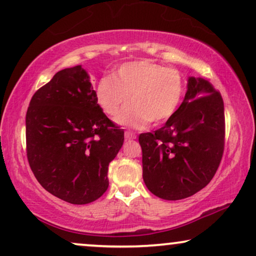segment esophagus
Returning <instances> with one entry per match:
<instances>
[{
    "label": "esophagus",
    "instance_id": "34e87169",
    "mask_svg": "<svg viewBox=\"0 0 256 256\" xmlns=\"http://www.w3.org/2000/svg\"><path fill=\"white\" fill-rule=\"evenodd\" d=\"M125 138L126 140H134V138H136V134L132 131H125Z\"/></svg>",
    "mask_w": 256,
    "mask_h": 256
}]
</instances>
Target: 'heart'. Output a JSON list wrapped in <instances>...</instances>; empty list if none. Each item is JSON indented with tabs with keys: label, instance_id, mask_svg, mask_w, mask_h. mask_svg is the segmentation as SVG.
<instances>
[{
	"label": "heart",
	"instance_id": "b5f03b06",
	"mask_svg": "<svg viewBox=\"0 0 256 256\" xmlns=\"http://www.w3.org/2000/svg\"><path fill=\"white\" fill-rule=\"evenodd\" d=\"M186 92V80L178 70L152 60L128 62L113 75H106L96 88L98 102L110 116H118L130 101L134 104L116 118L120 125L144 128L161 124L176 112Z\"/></svg>",
	"mask_w": 256,
	"mask_h": 256
}]
</instances>
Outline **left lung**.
<instances>
[{
  "mask_svg": "<svg viewBox=\"0 0 256 256\" xmlns=\"http://www.w3.org/2000/svg\"><path fill=\"white\" fill-rule=\"evenodd\" d=\"M222 95L204 78H188L176 112L155 132L140 134L143 180L158 198L180 200L212 180L224 152Z\"/></svg>",
  "mask_w": 256,
  "mask_h": 256,
  "instance_id": "8db88e82",
  "label": "left lung"
}]
</instances>
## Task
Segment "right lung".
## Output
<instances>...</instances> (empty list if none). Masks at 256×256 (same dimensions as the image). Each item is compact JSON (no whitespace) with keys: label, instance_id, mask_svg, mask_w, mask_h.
Instances as JSON below:
<instances>
[{"label":"right lung","instance_id":"1","mask_svg":"<svg viewBox=\"0 0 256 256\" xmlns=\"http://www.w3.org/2000/svg\"><path fill=\"white\" fill-rule=\"evenodd\" d=\"M122 143L124 130L102 112L81 66L58 72L30 98L27 160L38 182L64 202L83 205L100 198Z\"/></svg>","mask_w":256,"mask_h":256}]
</instances>
